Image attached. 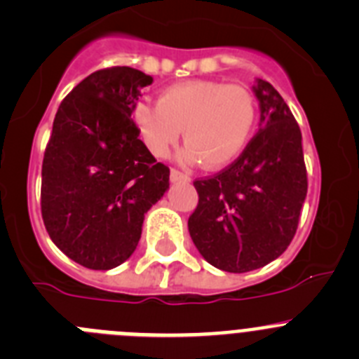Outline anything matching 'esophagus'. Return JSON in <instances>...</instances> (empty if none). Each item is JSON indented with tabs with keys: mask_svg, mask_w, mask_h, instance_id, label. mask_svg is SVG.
I'll return each mask as SVG.
<instances>
[{
	"mask_svg": "<svg viewBox=\"0 0 359 359\" xmlns=\"http://www.w3.org/2000/svg\"><path fill=\"white\" fill-rule=\"evenodd\" d=\"M170 177H172L173 182H189V175L184 172H180V170H177V168L170 170Z\"/></svg>",
	"mask_w": 359,
	"mask_h": 359,
	"instance_id": "34e87169",
	"label": "esophagus"
}]
</instances>
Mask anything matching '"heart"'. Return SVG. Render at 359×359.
Here are the masks:
<instances>
[{"mask_svg": "<svg viewBox=\"0 0 359 359\" xmlns=\"http://www.w3.org/2000/svg\"><path fill=\"white\" fill-rule=\"evenodd\" d=\"M133 118L154 156H166L184 129V156L216 170L246 149L255 129L257 102L241 85L193 79L164 88L157 104H136Z\"/></svg>", "mask_w": 359, "mask_h": 359, "instance_id": "1", "label": "heart"}]
</instances>
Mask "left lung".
Returning a JSON list of instances; mask_svg holds the SVG:
<instances>
[{
  "label": "left lung",
  "instance_id": "left-lung-1",
  "mask_svg": "<svg viewBox=\"0 0 359 359\" xmlns=\"http://www.w3.org/2000/svg\"><path fill=\"white\" fill-rule=\"evenodd\" d=\"M260 129L216 175L196 179L191 239L203 259L229 273L259 269L289 248L306 198L301 129L283 97L257 79Z\"/></svg>",
  "mask_w": 359,
  "mask_h": 359
}]
</instances>
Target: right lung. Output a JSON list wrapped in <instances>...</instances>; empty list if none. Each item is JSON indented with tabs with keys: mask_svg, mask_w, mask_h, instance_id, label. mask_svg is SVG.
<instances>
[{
	"mask_svg": "<svg viewBox=\"0 0 359 359\" xmlns=\"http://www.w3.org/2000/svg\"><path fill=\"white\" fill-rule=\"evenodd\" d=\"M150 83L130 67L95 70L62 100L53 122L42 219L53 243L88 269H113L133 255L147 210L170 186V168L130 118Z\"/></svg>",
	"mask_w": 359,
	"mask_h": 359,
	"instance_id": "1",
	"label": "right lung"
}]
</instances>
